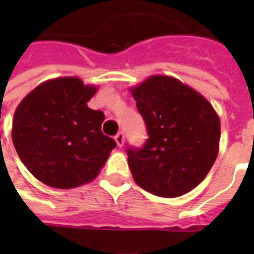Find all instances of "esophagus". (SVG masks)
Here are the masks:
<instances>
[{
	"instance_id": "1",
	"label": "esophagus",
	"mask_w": 254,
	"mask_h": 254,
	"mask_svg": "<svg viewBox=\"0 0 254 254\" xmlns=\"http://www.w3.org/2000/svg\"><path fill=\"white\" fill-rule=\"evenodd\" d=\"M114 140H116L117 145H118V147L121 148L122 145H124V141H125V134H124V133H122V132H118L116 134V137H114Z\"/></svg>"
}]
</instances>
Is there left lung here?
I'll return each instance as SVG.
<instances>
[{
	"instance_id": "left-lung-1",
	"label": "left lung",
	"mask_w": 254,
	"mask_h": 254,
	"mask_svg": "<svg viewBox=\"0 0 254 254\" xmlns=\"http://www.w3.org/2000/svg\"><path fill=\"white\" fill-rule=\"evenodd\" d=\"M130 92L148 130L143 148H127L133 180L155 196L190 191L218 156L220 121L215 109L196 89L171 76H149Z\"/></svg>"
}]
</instances>
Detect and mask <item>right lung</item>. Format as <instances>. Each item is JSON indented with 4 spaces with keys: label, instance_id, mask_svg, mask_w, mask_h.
Here are the masks:
<instances>
[{
    "label": "right lung",
    "instance_id": "add662e5",
    "mask_svg": "<svg viewBox=\"0 0 254 254\" xmlns=\"http://www.w3.org/2000/svg\"><path fill=\"white\" fill-rule=\"evenodd\" d=\"M98 87L74 76L39 84L20 102L12 140L21 162L36 180L72 189L95 180L116 148L100 127L105 114L87 103Z\"/></svg>",
    "mask_w": 254,
    "mask_h": 254
}]
</instances>
